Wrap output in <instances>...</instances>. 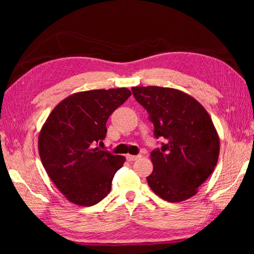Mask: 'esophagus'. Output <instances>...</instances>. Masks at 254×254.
Here are the masks:
<instances>
[{"label": "esophagus", "mask_w": 254, "mask_h": 254, "mask_svg": "<svg viewBox=\"0 0 254 254\" xmlns=\"http://www.w3.org/2000/svg\"><path fill=\"white\" fill-rule=\"evenodd\" d=\"M141 156L139 154V156H132V154H127V161H135L137 160V159H140Z\"/></svg>", "instance_id": "obj_1"}]
</instances>
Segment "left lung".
<instances>
[{
  "label": "left lung",
  "instance_id": "left-lung-1",
  "mask_svg": "<svg viewBox=\"0 0 254 254\" xmlns=\"http://www.w3.org/2000/svg\"><path fill=\"white\" fill-rule=\"evenodd\" d=\"M148 111L156 137L167 140L150 154L153 170L147 177L154 194L170 203L198 192L220 156V136L207 111L183 91L159 86L132 87Z\"/></svg>",
  "mask_w": 254,
  "mask_h": 254
}]
</instances>
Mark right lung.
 I'll list each match as a JSON object with an SVG mask.
<instances>
[{
    "label": "right lung",
    "instance_id": "right-lung-1",
    "mask_svg": "<svg viewBox=\"0 0 254 254\" xmlns=\"http://www.w3.org/2000/svg\"><path fill=\"white\" fill-rule=\"evenodd\" d=\"M131 91L126 87L71 94L55 106L42 126L38 149L42 165L72 204L92 206L111 191L126 158L95 147L106 136V121Z\"/></svg>",
    "mask_w": 254,
    "mask_h": 254
}]
</instances>
